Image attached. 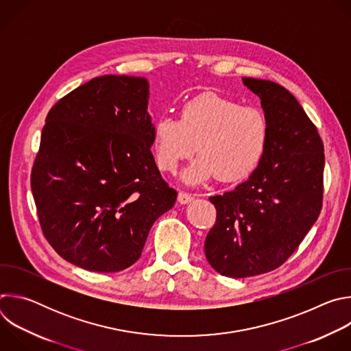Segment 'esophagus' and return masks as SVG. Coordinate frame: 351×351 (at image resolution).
<instances>
[{"instance_id": "obj_1", "label": "esophagus", "mask_w": 351, "mask_h": 351, "mask_svg": "<svg viewBox=\"0 0 351 351\" xmlns=\"http://www.w3.org/2000/svg\"><path fill=\"white\" fill-rule=\"evenodd\" d=\"M193 198H194V197H193L191 194L186 193V191H179V194H178V202H179L180 204H187V203L191 202Z\"/></svg>"}]
</instances>
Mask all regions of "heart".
I'll return each instance as SVG.
<instances>
[{
    "instance_id": "1",
    "label": "heart",
    "mask_w": 351,
    "mask_h": 351,
    "mask_svg": "<svg viewBox=\"0 0 351 351\" xmlns=\"http://www.w3.org/2000/svg\"><path fill=\"white\" fill-rule=\"evenodd\" d=\"M271 140L267 115L254 107L217 93L198 94L179 110V119L162 118L153 130L157 167L173 172L195 158L183 172L186 183H202L213 176L219 182H239L263 162Z\"/></svg>"
}]
</instances>
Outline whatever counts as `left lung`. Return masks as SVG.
Segmentation results:
<instances>
[{"label":"left lung","mask_w":351,"mask_h":351,"mask_svg":"<svg viewBox=\"0 0 351 351\" xmlns=\"http://www.w3.org/2000/svg\"><path fill=\"white\" fill-rule=\"evenodd\" d=\"M243 83L261 99L271 140L245 182L210 197L217 221L206 237V257L229 278L280 267L315 223L324 197V143L303 107L275 82L243 77Z\"/></svg>","instance_id":"left-lung-1"}]
</instances>
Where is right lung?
Here are the masks:
<instances>
[{
    "label": "right lung",
    "instance_id": "obj_1",
    "mask_svg": "<svg viewBox=\"0 0 351 351\" xmlns=\"http://www.w3.org/2000/svg\"><path fill=\"white\" fill-rule=\"evenodd\" d=\"M147 104L144 77L104 75L62 97L45 118L32 193L44 237L76 267L129 268L176 202L149 149Z\"/></svg>",
    "mask_w": 351,
    "mask_h": 351
}]
</instances>
